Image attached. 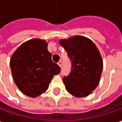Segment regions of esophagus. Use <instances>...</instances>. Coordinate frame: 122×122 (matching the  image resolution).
Here are the masks:
<instances>
[{"label": "esophagus", "mask_w": 122, "mask_h": 122, "mask_svg": "<svg viewBox=\"0 0 122 122\" xmlns=\"http://www.w3.org/2000/svg\"><path fill=\"white\" fill-rule=\"evenodd\" d=\"M57 65H58L59 66H60V67H61V66H62V63H61V61H59L58 63H57Z\"/></svg>", "instance_id": "1"}]
</instances>
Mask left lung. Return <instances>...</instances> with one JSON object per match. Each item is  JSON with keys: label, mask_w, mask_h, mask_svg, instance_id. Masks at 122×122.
Returning <instances> with one entry per match:
<instances>
[{"label": "left lung", "mask_w": 122, "mask_h": 122, "mask_svg": "<svg viewBox=\"0 0 122 122\" xmlns=\"http://www.w3.org/2000/svg\"><path fill=\"white\" fill-rule=\"evenodd\" d=\"M59 44L71 61V72L63 78L66 91L75 97L87 96L99 84L102 73L99 51L92 40L81 36L61 40Z\"/></svg>", "instance_id": "1"}]
</instances>
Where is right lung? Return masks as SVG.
I'll use <instances>...</instances> for the list:
<instances>
[{
  "label": "right lung",
  "mask_w": 122,
  "mask_h": 122,
  "mask_svg": "<svg viewBox=\"0 0 122 122\" xmlns=\"http://www.w3.org/2000/svg\"><path fill=\"white\" fill-rule=\"evenodd\" d=\"M15 84L23 94L36 97L48 90L54 75L61 69L51 59L44 40L32 39L17 48L10 59Z\"/></svg>",
  "instance_id": "right-lung-1"
}]
</instances>
